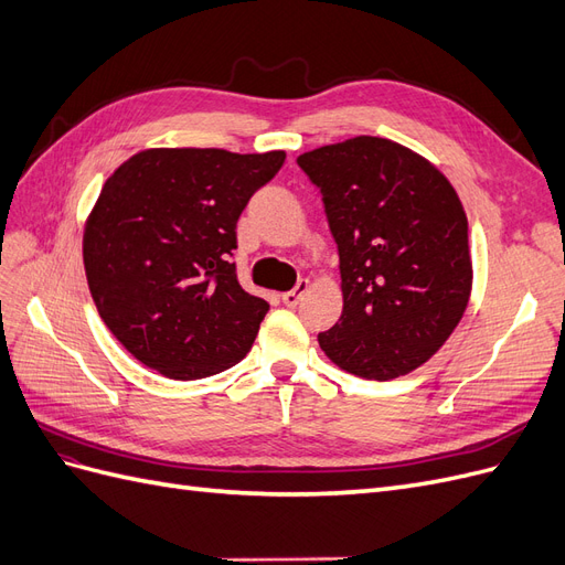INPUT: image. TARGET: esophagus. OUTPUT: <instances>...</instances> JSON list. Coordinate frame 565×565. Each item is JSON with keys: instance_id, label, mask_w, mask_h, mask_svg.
<instances>
[{"instance_id": "1", "label": "esophagus", "mask_w": 565, "mask_h": 565, "mask_svg": "<svg viewBox=\"0 0 565 565\" xmlns=\"http://www.w3.org/2000/svg\"><path fill=\"white\" fill-rule=\"evenodd\" d=\"M306 292H309V280H299L292 289H289V292L282 295V303L285 306H297Z\"/></svg>"}]
</instances>
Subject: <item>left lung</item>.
<instances>
[{
  "mask_svg": "<svg viewBox=\"0 0 565 565\" xmlns=\"http://www.w3.org/2000/svg\"><path fill=\"white\" fill-rule=\"evenodd\" d=\"M339 252L344 311L318 334L347 372L393 380L446 344L471 295L465 207L438 169L377 136L297 158Z\"/></svg>",
  "mask_w": 565,
  "mask_h": 565,
  "instance_id": "8db88e82",
  "label": "left lung"
}]
</instances>
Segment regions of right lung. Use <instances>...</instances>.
Listing matches in <instances>:
<instances>
[{
  "label": "right lung",
  "mask_w": 565,
  "mask_h": 565,
  "mask_svg": "<svg viewBox=\"0 0 565 565\" xmlns=\"http://www.w3.org/2000/svg\"><path fill=\"white\" fill-rule=\"evenodd\" d=\"M282 162V150L152 148L115 169L82 252L98 316L136 361L181 382L243 361L268 301L237 282L235 228Z\"/></svg>",
  "instance_id": "obj_1"
}]
</instances>
